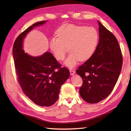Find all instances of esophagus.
<instances>
[{
  "mask_svg": "<svg viewBox=\"0 0 131 131\" xmlns=\"http://www.w3.org/2000/svg\"><path fill=\"white\" fill-rule=\"evenodd\" d=\"M75 72L74 70H70V74L71 75H74L75 74Z\"/></svg>",
  "mask_w": 131,
  "mask_h": 131,
  "instance_id": "34e87169",
  "label": "esophagus"
}]
</instances>
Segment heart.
Wrapping results in <instances>:
<instances>
[{"label":"heart","mask_w":131,"mask_h":131,"mask_svg":"<svg viewBox=\"0 0 131 131\" xmlns=\"http://www.w3.org/2000/svg\"><path fill=\"white\" fill-rule=\"evenodd\" d=\"M58 37L50 39V49L58 61H62L68 47L70 54L63 64L73 68L79 60L84 62L94 53L99 41V33L96 28L74 24L62 26L56 32Z\"/></svg>","instance_id":"b5f03b06"}]
</instances>
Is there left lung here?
I'll return each instance as SVG.
<instances>
[{
  "mask_svg": "<svg viewBox=\"0 0 131 131\" xmlns=\"http://www.w3.org/2000/svg\"><path fill=\"white\" fill-rule=\"evenodd\" d=\"M98 44L94 53L79 67L77 73L83 80L80 96L89 103H97L112 92L122 66L121 51L115 37L98 21Z\"/></svg>",
  "mask_w": 131,
  "mask_h": 131,
  "instance_id": "obj_1",
  "label": "left lung"
}]
</instances>
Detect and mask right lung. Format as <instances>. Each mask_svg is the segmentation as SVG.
Segmentation results:
<instances>
[{
  "instance_id": "right-lung-1",
  "label": "right lung",
  "mask_w": 131,
  "mask_h": 131,
  "mask_svg": "<svg viewBox=\"0 0 131 131\" xmlns=\"http://www.w3.org/2000/svg\"><path fill=\"white\" fill-rule=\"evenodd\" d=\"M46 22H38L28 28L16 39L13 49L19 84L26 96L41 106H50L57 101L61 85L70 75L68 69L61 68L51 53L46 52L35 57L23 49V40L27 34L34 27L42 26ZM55 69L58 70L55 71Z\"/></svg>"
}]
</instances>
